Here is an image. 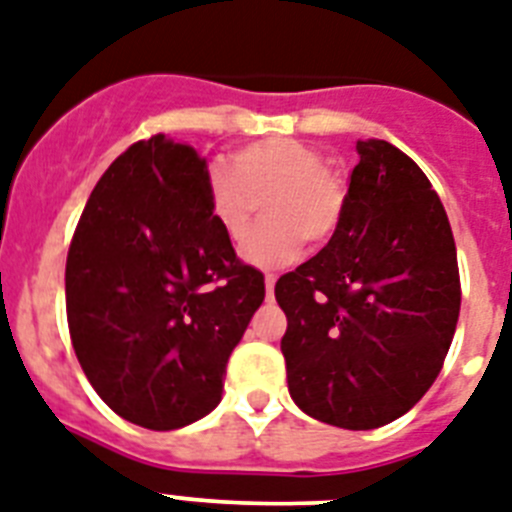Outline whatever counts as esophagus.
<instances>
[{"instance_id": "1", "label": "esophagus", "mask_w": 512, "mask_h": 512, "mask_svg": "<svg viewBox=\"0 0 512 512\" xmlns=\"http://www.w3.org/2000/svg\"><path fill=\"white\" fill-rule=\"evenodd\" d=\"M264 285H266V298H272L274 285H277V277H274V274H266V277H264Z\"/></svg>"}]
</instances>
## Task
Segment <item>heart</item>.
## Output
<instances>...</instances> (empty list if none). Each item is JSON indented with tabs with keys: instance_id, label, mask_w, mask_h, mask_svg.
I'll return each mask as SVG.
<instances>
[{
	"instance_id": "b5f03b06",
	"label": "heart",
	"mask_w": 512,
	"mask_h": 512,
	"mask_svg": "<svg viewBox=\"0 0 512 512\" xmlns=\"http://www.w3.org/2000/svg\"><path fill=\"white\" fill-rule=\"evenodd\" d=\"M321 152L298 139H264L235 152L233 165L212 163L207 194L212 220L227 240L240 243L251 230L259 204L266 225L243 246V261L274 269L295 261L303 243L323 246L344 217L347 191L342 178L323 168Z\"/></svg>"
}]
</instances>
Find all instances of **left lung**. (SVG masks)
I'll use <instances>...</instances> for the list:
<instances>
[{"mask_svg":"<svg viewBox=\"0 0 512 512\" xmlns=\"http://www.w3.org/2000/svg\"><path fill=\"white\" fill-rule=\"evenodd\" d=\"M342 225L282 274V355L292 401L344 430L399 419L435 383L461 310L456 243L412 157L360 139Z\"/></svg>","mask_w":512,"mask_h":512,"instance_id":"1","label":"left lung"}]
</instances>
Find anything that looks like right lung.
Here are the masks:
<instances>
[{
    "mask_svg": "<svg viewBox=\"0 0 512 512\" xmlns=\"http://www.w3.org/2000/svg\"><path fill=\"white\" fill-rule=\"evenodd\" d=\"M207 160L152 137L93 189L67 256V321L90 386L119 417L178 430L222 399L230 352L264 303L212 220Z\"/></svg>",
    "mask_w": 512,
    "mask_h": 512,
    "instance_id": "obj_1",
    "label": "right lung"
}]
</instances>
